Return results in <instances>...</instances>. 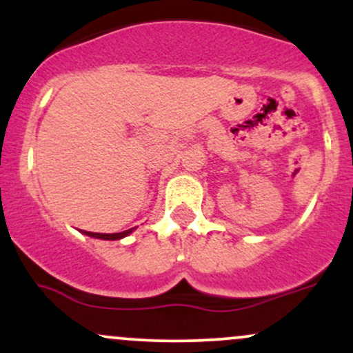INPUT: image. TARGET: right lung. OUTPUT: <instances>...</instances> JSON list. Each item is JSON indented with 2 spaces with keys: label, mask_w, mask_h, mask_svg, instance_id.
<instances>
[{
  "label": "right lung",
  "mask_w": 353,
  "mask_h": 353,
  "mask_svg": "<svg viewBox=\"0 0 353 353\" xmlns=\"http://www.w3.org/2000/svg\"><path fill=\"white\" fill-rule=\"evenodd\" d=\"M131 232H132V229H128V230H124V232H117V234H99V232H86V230H84V234H86V236L96 237V239H104V241H117V239H123Z\"/></svg>",
  "instance_id": "1"
}]
</instances>
